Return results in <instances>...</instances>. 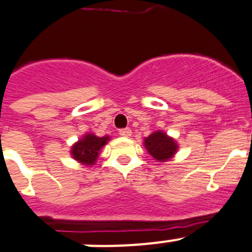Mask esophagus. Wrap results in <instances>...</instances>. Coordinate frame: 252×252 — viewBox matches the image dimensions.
Here are the masks:
<instances>
[{
  "instance_id": "34e87169",
  "label": "esophagus",
  "mask_w": 252,
  "mask_h": 252,
  "mask_svg": "<svg viewBox=\"0 0 252 252\" xmlns=\"http://www.w3.org/2000/svg\"><path fill=\"white\" fill-rule=\"evenodd\" d=\"M119 134L122 135V137H130V135H132V130H130V129H129V128L120 129Z\"/></svg>"
}]
</instances>
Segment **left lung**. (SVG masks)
<instances>
[{"mask_svg":"<svg viewBox=\"0 0 252 252\" xmlns=\"http://www.w3.org/2000/svg\"><path fill=\"white\" fill-rule=\"evenodd\" d=\"M144 147L158 162H166L178 152V143L162 130H157L144 138Z\"/></svg>","mask_w":252,"mask_h":252,"instance_id":"left-lung-1","label":"left lung"}]
</instances>
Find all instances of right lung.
I'll return each instance as SVG.
<instances>
[{"label": "right lung", "mask_w": 252, "mask_h": 252, "mask_svg": "<svg viewBox=\"0 0 252 252\" xmlns=\"http://www.w3.org/2000/svg\"><path fill=\"white\" fill-rule=\"evenodd\" d=\"M108 135L97 137V135L89 133L85 134L82 138L72 146L71 155L76 161L82 165L91 166L96 162V159L100 155V150L104 147L109 141Z\"/></svg>", "instance_id": "1"}]
</instances>
